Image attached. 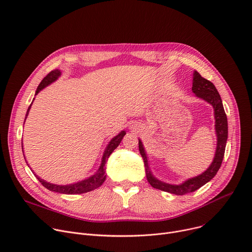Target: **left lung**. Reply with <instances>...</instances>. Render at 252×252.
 Returning a JSON list of instances; mask_svg holds the SVG:
<instances>
[{
    "instance_id": "8db88e82",
    "label": "left lung",
    "mask_w": 252,
    "mask_h": 252,
    "mask_svg": "<svg viewBox=\"0 0 252 252\" xmlns=\"http://www.w3.org/2000/svg\"><path fill=\"white\" fill-rule=\"evenodd\" d=\"M192 91L196 94V96L209 102L214 108V116H215V129L217 133V148L215 152V157L210 167L206 170L201 175L189 179L182 183L181 185H170L166 184L164 182L158 181L156 179L150 170L147 155L141 140H139V150L144 158V163L146 167V175L148 182L152 187L162 190L175 195H185L191 192H194L204 186L206 183H208L214 176L217 174L218 170L221 167L223 157L225 153V147L228 136V125H227V117L224 111V107L222 104L221 97L218 94V91L215 85L202 77L197 71L193 74V86Z\"/></svg>"
}]
</instances>
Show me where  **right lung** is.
<instances>
[{"label": "right lung", "instance_id": "obj_1", "mask_svg": "<svg viewBox=\"0 0 252 252\" xmlns=\"http://www.w3.org/2000/svg\"><path fill=\"white\" fill-rule=\"evenodd\" d=\"M60 75H61V72L58 69H55V70H52L51 72H49L46 76L43 78V80L40 82V84H39V86L37 87V90H36V94L39 93L41 89H43L44 87H46L50 83L54 82ZM31 104L28 107V110H27V113H26V118H27L28 113H29V110L31 108ZM26 118H25V120H26ZM125 134H126V131L123 130L117 136H114V138L109 142V144L106 147V149L104 151V154L102 156L101 164H100V167H99L98 171L94 175L89 177L88 179H85L83 181L77 182V183H75V184H70V185H66V186H60V185L50 184V183L45 182L44 180L40 179L39 177H37V176L36 177H37V179L40 181V183L45 188H47L48 190H50L52 192H57V193H62V194H73L74 195V194L87 193V192H90V191H93V190H95V189H97L98 187H100L102 185V183L105 180V177H106V174H105V164L107 162L108 157L110 156V154L114 150H116L119 147V145L121 144V142H122L123 138L125 136ZM22 150H23V146H22Z\"/></svg>", "mask_w": 252, "mask_h": 252}]
</instances>
